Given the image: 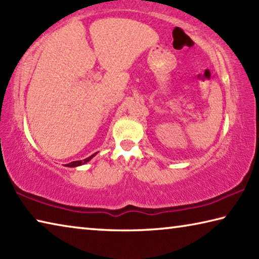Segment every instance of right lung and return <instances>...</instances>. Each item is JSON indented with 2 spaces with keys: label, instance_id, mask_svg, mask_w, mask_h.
<instances>
[{
  "label": "right lung",
  "instance_id": "right-lung-1",
  "mask_svg": "<svg viewBox=\"0 0 259 259\" xmlns=\"http://www.w3.org/2000/svg\"><path fill=\"white\" fill-rule=\"evenodd\" d=\"M97 155V153H94V155H92L91 157H89V158H86V159H84V160H77V161H71V162H69V164H67L66 166H68V167H76V166H79V165H81V164H85V162H88V161H90L91 159H92V158Z\"/></svg>",
  "mask_w": 259,
  "mask_h": 259
}]
</instances>
